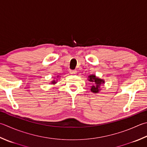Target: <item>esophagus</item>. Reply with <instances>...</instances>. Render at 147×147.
<instances>
[{
  "instance_id": "34e87169",
  "label": "esophagus",
  "mask_w": 147,
  "mask_h": 147,
  "mask_svg": "<svg viewBox=\"0 0 147 147\" xmlns=\"http://www.w3.org/2000/svg\"><path fill=\"white\" fill-rule=\"evenodd\" d=\"M70 74H71V75H76V74H77V70H71L70 71Z\"/></svg>"
}]
</instances>
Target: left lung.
Masks as SVG:
<instances>
[{"label": "left lung", "instance_id": "1", "mask_svg": "<svg viewBox=\"0 0 147 147\" xmlns=\"http://www.w3.org/2000/svg\"><path fill=\"white\" fill-rule=\"evenodd\" d=\"M88 77H89V78H88L89 81L93 82V85L91 86V91L93 93L98 92L100 90V86L102 83L104 82V80L97 78V77L95 76H94V75H91V76H89Z\"/></svg>", "mask_w": 147, "mask_h": 147}]
</instances>
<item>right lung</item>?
<instances>
[{"label":"right lung","mask_w":147,"mask_h":147,"mask_svg":"<svg viewBox=\"0 0 147 147\" xmlns=\"http://www.w3.org/2000/svg\"><path fill=\"white\" fill-rule=\"evenodd\" d=\"M52 83V84H55V83H56V82H55V81H53Z\"/></svg>","instance_id":"right-lung-1"}]
</instances>
